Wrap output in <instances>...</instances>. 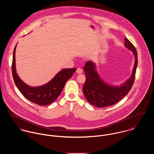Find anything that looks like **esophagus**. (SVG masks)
I'll use <instances>...</instances> for the list:
<instances>
[{"mask_svg": "<svg viewBox=\"0 0 154 154\" xmlns=\"http://www.w3.org/2000/svg\"><path fill=\"white\" fill-rule=\"evenodd\" d=\"M76 72L78 73V74H82V73L83 72V69H80V68H78V69H77Z\"/></svg>", "mask_w": 154, "mask_h": 154, "instance_id": "obj_1", "label": "esophagus"}]
</instances>
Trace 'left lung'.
<instances>
[{"label": "left lung", "mask_w": 154, "mask_h": 154, "mask_svg": "<svg viewBox=\"0 0 154 154\" xmlns=\"http://www.w3.org/2000/svg\"><path fill=\"white\" fill-rule=\"evenodd\" d=\"M125 46L132 52L135 63L131 76L119 85H113L104 82L96 70V64L92 61L86 62L83 69L85 74L83 91L85 99L91 104L97 107H106L116 104L131 90L135 77L137 64V51L133 44L125 38Z\"/></svg>", "instance_id": "1"}]
</instances>
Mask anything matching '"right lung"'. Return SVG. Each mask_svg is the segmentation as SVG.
Masks as SVG:
<instances>
[{
	"mask_svg": "<svg viewBox=\"0 0 154 154\" xmlns=\"http://www.w3.org/2000/svg\"><path fill=\"white\" fill-rule=\"evenodd\" d=\"M15 47L12 65V75L14 82L21 93L31 102L41 106H47L54 102L61 94L66 83L77 70L75 68L62 69L47 83L32 87L24 83L17 72Z\"/></svg>",
	"mask_w": 154,
	"mask_h": 154,
	"instance_id": "obj_1",
	"label": "right lung"
}]
</instances>
